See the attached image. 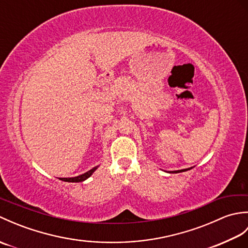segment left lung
Instances as JSON below:
<instances>
[{
  "instance_id": "1",
  "label": "left lung",
  "mask_w": 248,
  "mask_h": 248,
  "mask_svg": "<svg viewBox=\"0 0 248 248\" xmlns=\"http://www.w3.org/2000/svg\"><path fill=\"white\" fill-rule=\"evenodd\" d=\"M191 168L193 167H189V168H184V170H172V171H168V172H182V171H186V170H189Z\"/></svg>"
}]
</instances>
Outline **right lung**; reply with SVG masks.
I'll list each match as a JSON object with an SVG mask.
<instances>
[{
	"label": "right lung",
	"mask_w": 248,
	"mask_h": 248,
	"mask_svg": "<svg viewBox=\"0 0 248 248\" xmlns=\"http://www.w3.org/2000/svg\"><path fill=\"white\" fill-rule=\"evenodd\" d=\"M98 167H99V165L98 166H94L93 168H92L91 170L84 172V173H82V175H80V176L71 177V178H60V180L65 181V182H82V181H85L86 179H88L89 177L93 175L94 171H96V170H97Z\"/></svg>",
	"instance_id": "add662e5"
}]
</instances>
